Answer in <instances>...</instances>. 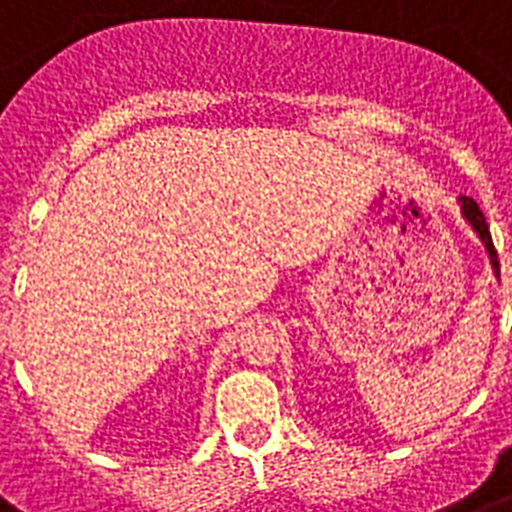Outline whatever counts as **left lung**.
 Instances as JSON below:
<instances>
[{"instance_id":"8db88e82","label":"left lung","mask_w":512,"mask_h":512,"mask_svg":"<svg viewBox=\"0 0 512 512\" xmlns=\"http://www.w3.org/2000/svg\"><path fill=\"white\" fill-rule=\"evenodd\" d=\"M460 207H463V215L465 220L471 223L473 231L481 236V242H484L486 252H489V260H492V268L494 273L500 276V260H497V249H494L492 244V234H489V226H486V220H484V213L479 210V205H476V199L471 197H460Z\"/></svg>"}]
</instances>
